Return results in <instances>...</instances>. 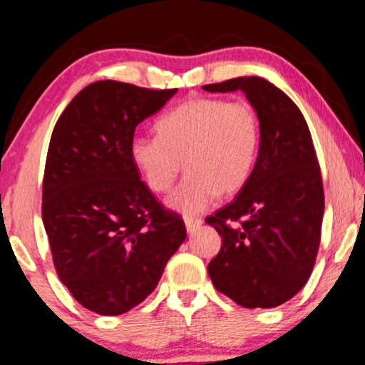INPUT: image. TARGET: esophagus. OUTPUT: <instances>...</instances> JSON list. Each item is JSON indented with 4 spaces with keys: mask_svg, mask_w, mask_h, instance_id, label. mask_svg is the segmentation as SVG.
Wrapping results in <instances>:
<instances>
[{
    "mask_svg": "<svg viewBox=\"0 0 365 365\" xmlns=\"http://www.w3.org/2000/svg\"><path fill=\"white\" fill-rule=\"evenodd\" d=\"M184 223H186V230L187 233H195L196 230H200L201 227V218H195V217H184Z\"/></svg>",
    "mask_w": 365,
    "mask_h": 365,
    "instance_id": "34e87169",
    "label": "esophagus"
}]
</instances>
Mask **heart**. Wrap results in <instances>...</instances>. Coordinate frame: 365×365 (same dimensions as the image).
I'll list each match as a JSON object with an SVG mask.
<instances>
[{"mask_svg":"<svg viewBox=\"0 0 365 365\" xmlns=\"http://www.w3.org/2000/svg\"><path fill=\"white\" fill-rule=\"evenodd\" d=\"M155 130L159 137H135L130 155L154 192H168L184 164L186 178L169 196L182 213L242 190L257 160L259 116L247 100L191 98L160 116Z\"/></svg>","mask_w":365,"mask_h":365,"instance_id":"obj_1","label":"heart"}]
</instances>
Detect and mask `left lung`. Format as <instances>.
<instances>
[{
  "label": "left lung",
  "mask_w": 365,
  "mask_h": 365,
  "mask_svg": "<svg viewBox=\"0 0 365 365\" xmlns=\"http://www.w3.org/2000/svg\"><path fill=\"white\" fill-rule=\"evenodd\" d=\"M244 91L259 116V155L235 200L206 218L223 244L208 264L215 287L244 308H274L308 282L322 238L325 192L299 108L262 78L206 84Z\"/></svg>",
  "instance_id": "left-lung-1"
}]
</instances>
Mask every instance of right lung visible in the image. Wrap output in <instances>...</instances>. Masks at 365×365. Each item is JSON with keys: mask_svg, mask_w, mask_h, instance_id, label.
<instances>
[{"mask_svg": "<svg viewBox=\"0 0 365 365\" xmlns=\"http://www.w3.org/2000/svg\"><path fill=\"white\" fill-rule=\"evenodd\" d=\"M175 91L98 81L53 127L43 227L58 279L98 314L115 317L140 304L186 238L182 218L155 200L130 155L137 125Z\"/></svg>", "mask_w": 365, "mask_h": 365, "instance_id": "right-lung-1", "label": "right lung"}]
</instances>
